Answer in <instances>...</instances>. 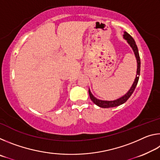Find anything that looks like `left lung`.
Returning a JSON list of instances; mask_svg holds the SVG:
<instances>
[{
    "label": "left lung",
    "mask_w": 160,
    "mask_h": 160,
    "mask_svg": "<svg viewBox=\"0 0 160 160\" xmlns=\"http://www.w3.org/2000/svg\"><path fill=\"white\" fill-rule=\"evenodd\" d=\"M123 38L126 40L127 42L129 44V45L131 46L132 49L133 50L135 58H136L137 63H138L136 77H135L134 82L132 85L131 89L128 90V92H127L125 95H123V97H120V98H118L117 99L113 100V101H104V100H100V99H97L96 97H94L92 95V94L91 93L90 89H89V94H90V97L91 100L94 103V104L97 105V106L99 107L111 108V107H115L119 106V105H121V104H123V103H125L127 100L129 99V97L132 95V92H133L135 89V87H136L138 82L139 75H140V56H139L138 49L137 45H136V44H135V42L133 39V38H132L128 33H127L126 32H124ZM138 75H139L138 77L137 76Z\"/></svg>",
    "instance_id": "obj_1"
}]
</instances>
